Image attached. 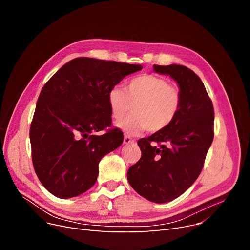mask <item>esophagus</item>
Returning <instances> with one entry per match:
<instances>
[{"mask_svg":"<svg viewBox=\"0 0 250 250\" xmlns=\"http://www.w3.org/2000/svg\"><path fill=\"white\" fill-rule=\"evenodd\" d=\"M135 143V140L130 138L129 136H125V139H124V144H134Z\"/></svg>","mask_w":250,"mask_h":250,"instance_id":"1","label":"esophagus"}]
</instances>
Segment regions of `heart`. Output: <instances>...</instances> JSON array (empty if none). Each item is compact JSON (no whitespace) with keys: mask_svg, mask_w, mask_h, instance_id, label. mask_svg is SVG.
I'll list each match as a JSON object with an SVG mask.
<instances>
[{"mask_svg":"<svg viewBox=\"0 0 250 250\" xmlns=\"http://www.w3.org/2000/svg\"><path fill=\"white\" fill-rule=\"evenodd\" d=\"M111 116L129 135H138L148 128L151 133L161 132L173 123L181 106L178 87L170 85L165 78L142 75L130 79L125 89L112 88L107 95Z\"/></svg>","mask_w":250,"mask_h":250,"instance_id":"1","label":"heart"}]
</instances>
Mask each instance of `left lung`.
<instances>
[{"mask_svg":"<svg viewBox=\"0 0 250 250\" xmlns=\"http://www.w3.org/2000/svg\"><path fill=\"white\" fill-rule=\"evenodd\" d=\"M156 73L177 82L181 106L173 123L138 141L141 159L127 171V180L143 198L162 204L185 192L199 177L214 139V107L200 79L180 64H154Z\"/></svg>","mask_w":250,"mask_h":250,"instance_id":"obj_1","label":"left lung"}]
</instances>
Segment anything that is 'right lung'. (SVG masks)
<instances>
[{
  "mask_svg": "<svg viewBox=\"0 0 250 250\" xmlns=\"http://www.w3.org/2000/svg\"><path fill=\"white\" fill-rule=\"evenodd\" d=\"M142 65L77 58L45 83L30 125L32 163L42 186L60 199L94 186L102 157L120 147L123 132L111 127L108 92ZM105 130L101 136L92 135Z\"/></svg>",
  "mask_w": 250,
  "mask_h": 250,
  "instance_id": "obj_1",
  "label": "right lung"
}]
</instances>
